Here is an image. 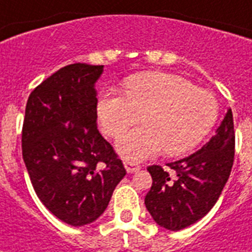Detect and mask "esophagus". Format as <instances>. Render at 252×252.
Segmentation results:
<instances>
[{"label": "esophagus", "instance_id": "obj_1", "mask_svg": "<svg viewBox=\"0 0 252 252\" xmlns=\"http://www.w3.org/2000/svg\"><path fill=\"white\" fill-rule=\"evenodd\" d=\"M124 166H126V170L128 173H136L141 169L139 164H137L134 161H130V160H124Z\"/></svg>", "mask_w": 252, "mask_h": 252}]
</instances>
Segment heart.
<instances>
[{"label":"heart","instance_id":"1","mask_svg":"<svg viewBox=\"0 0 252 252\" xmlns=\"http://www.w3.org/2000/svg\"><path fill=\"white\" fill-rule=\"evenodd\" d=\"M219 105L214 94L170 73L149 71L126 82V96L105 91L97 115L103 132L116 138L141 120L145 126L123 134L118 151L143 160L164 150L177 156L193 150L215 126Z\"/></svg>","mask_w":252,"mask_h":252}]
</instances>
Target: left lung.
<instances>
[{
    "label": "left lung",
    "instance_id": "8db88e82",
    "mask_svg": "<svg viewBox=\"0 0 252 252\" xmlns=\"http://www.w3.org/2000/svg\"><path fill=\"white\" fill-rule=\"evenodd\" d=\"M233 160L234 126L229 109L206 145L188 158L169 162L175 178L160 165L147 168L152 186L145 205L154 220L169 230H181L204 218L220 196Z\"/></svg>",
    "mask_w": 252,
    "mask_h": 252
}]
</instances>
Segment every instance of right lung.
Masks as SVG:
<instances>
[{
  "label": "right lung",
  "instance_id": "obj_1",
  "mask_svg": "<svg viewBox=\"0 0 252 252\" xmlns=\"http://www.w3.org/2000/svg\"><path fill=\"white\" fill-rule=\"evenodd\" d=\"M103 65L61 67L29 94L22 150L38 198L74 227L106 210L126 174L113 146L97 129L94 83Z\"/></svg>",
  "mask_w": 252,
  "mask_h": 252
}]
</instances>
